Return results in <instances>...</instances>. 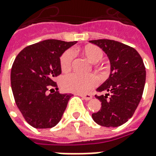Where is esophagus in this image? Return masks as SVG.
Returning a JSON list of instances; mask_svg holds the SVG:
<instances>
[{
    "label": "esophagus",
    "instance_id": "34e87169",
    "mask_svg": "<svg viewBox=\"0 0 156 156\" xmlns=\"http://www.w3.org/2000/svg\"><path fill=\"white\" fill-rule=\"evenodd\" d=\"M77 95L82 97V98H83V99H85V100H89V99H91L92 97H93L91 94H77Z\"/></svg>",
    "mask_w": 156,
    "mask_h": 156
}]
</instances>
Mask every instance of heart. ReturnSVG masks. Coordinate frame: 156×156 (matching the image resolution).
<instances>
[{
  "label": "heart",
  "instance_id": "1",
  "mask_svg": "<svg viewBox=\"0 0 156 156\" xmlns=\"http://www.w3.org/2000/svg\"><path fill=\"white\" fill-rule=\"evenodd\" d=\"M81 51L83 54L92 62H97L101 60L104 55L101 48L95 45H87L82 48ZM74 58L75 52L73 49H68L62 53L60 58L62 71L68 73L71 70ZM61 84L65 91L84 94H88L98 84V78L94 74L80 75L78 73H71L62 78Z\"/></svg>",
  "mask_w": 156,
  "mask_h": 156
}]
</instances>
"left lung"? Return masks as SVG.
<instances>
[{"instance_id": "1", "label": "left lung", "mask_w": 156, "mask_h": 156, "mask_svg": "<svg viewBox=\"0 0 156 156\" xmlns=\"http://www.w3.org/2000/svg\"><path fill=\"white\" fill-rule=\"evenodd\" d=\"M97 45L108 56L110 75L96 91L101 108L92 115L93 119L105 127H118L126 123L140 102L146 72L143 60L134 48L119 41L98 39L89 41Z\"/></svg>"}]
</instances>
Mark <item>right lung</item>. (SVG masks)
<instances>
[{
	"label": "right lung",
	"instance_id": "obj_1",
	"mask_svg": "<svg viewBox=\"0 0 156 156\" xmlns=\"http://www.w3.org/2000/svg\"><path fill=\"white\" fill-rule=\"evenodd\" d=\"M76 42L45 40L27 46L16 56L11 72L12 93L17 108L32 127L48 129L61 120L72 94L54 91L52 88H58L53 78L62 73V54Z\"/></svg>",
	"mask_w": 156,
	"mask_h": 156
}]
</instances>
